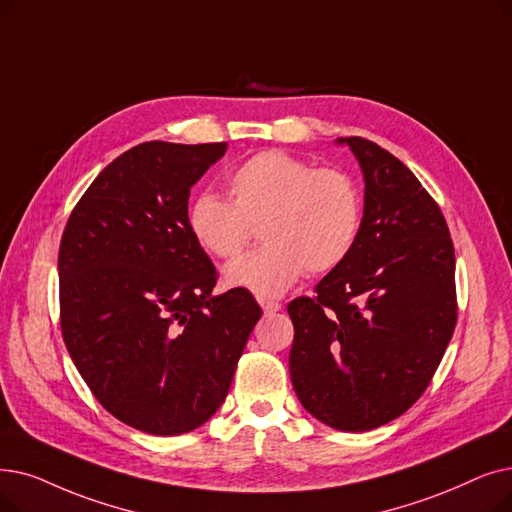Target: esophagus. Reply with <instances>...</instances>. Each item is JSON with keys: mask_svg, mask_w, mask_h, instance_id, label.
Returning <instances> with one entry per match:
<instances>
[{"mask_svg": "<svg viewBox=\"0 0 512 512\" xmlns=\"http://www.w3.org/2000/svg\"><path fill=\"white\" fill-rule=\"evenodd\" d=\"M259 305L263 307V311H265V314H276V311H280V303L278 301H265V299H259Z\"/></svg>", "mask_w": 512, "mask_h": 512, "instance_id": "obj_1", "label": "esophagus"}]
</instances>
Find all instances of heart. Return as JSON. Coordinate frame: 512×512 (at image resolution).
I'll return each mask as SVG.
<instances>
[{
    "label": "heart",
    "mask_w": 512,
    "mask_h": 512,
    "mask_svg": "<svg viewBox=\"0 0 512 512\" xmlns=\"http://www.w3.org/2000/svg\"><path fill=\"white\" fill-rule=\"evenodd\" d=\"M230 198L196 194L186 226L198 247L215 257H234L259 224V249L226 265L224 280L261 299L286 293L307 270H337L358 242L364 217L362 190L341 169L322 167L263 150L228 173Z\"/></svg>",
    "instance_id": "1"
}]
</instances>
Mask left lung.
<instances>
[{
  "instance_id": "1",
  "label": "left lung",
  "mask_w": 512,
  "mask_h": 512,
  "mask_svg": "<svg viewBox=\"0 0 512 512\" xmlns=\"http://www.w3.org/2000/svg\"><path fill=\"white\" fill-rule=\"evenodd\" d=\"M364 173L358 242L314 297L288 303L291 381L339 431H370L425 393L456 326V259L439 205L391 152L339 138Z\"/></svg>"
}]
</instances>
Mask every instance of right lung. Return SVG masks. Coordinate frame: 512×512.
I'll return each mask as SVG.
<instances>
[{
  "label": "right lung",
  "mask_w": 512,
  "mask_h": 512,
  "mask_svg": "<svg viewBox=\"0 0 512 512\" xmlns=\"http://www.w3.org/2000/svg\"><path fill=\"white\" fill-rule=\"evenodd\" d=\"M228 144L144 142L79 198L60 240V328L98 402L150 435H182L224 404L261 307L213 295L186 226L190 188Z\"/></svg>",
  "instance_id": "add662e5"
}]
</instances>
